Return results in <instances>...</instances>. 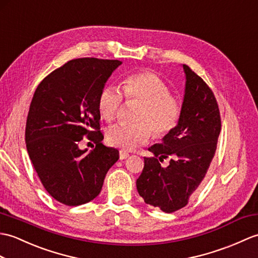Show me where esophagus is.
I'll return each mask as SVG.
<instances>
[{
	"label": "esophagus",
	"instance_id": "esophagus-1",
	"mask_svg": "<svg viewBox=\"0 0 258 258\" xmlns=\"http://www.w3.org/2000/svg\"><path fill=\"white\" fill-rule=\"evenodd\" d=\"M128 156H130V154H128V153L124 152V151H119V159H121V160H123V159H126Z\"/></svg>",
	"mask_w": 258,
	"mask_h": 258
}]
</instances>
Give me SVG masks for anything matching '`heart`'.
Segmentation results:
<instances>
[{"label":"heart","instance_id":"1","mask_svg":"<svg viewBox=\"0 0 258 258\" xmlns=\"http://www.w3.org/2000/svg\"><path fill=\"white\" fill-rule=\"evenodd\" d=\"M122 92L127 101L142 103L136 115V124L118 123L107 130L106 139L112 146L130 151L146 144L152 131L163 137L177 126L181 115V105L160 77L142 71L124 78ZM122 93L114 87L102 89L98 99V109L102 118L111 122L117 115L122 104Z\"/></svg>","mask_w":258,"mask_h":258}]
</instances>
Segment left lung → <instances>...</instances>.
Instances as JSON below:
<instances>
[{"label":"left lung","mask_w":258,"mask_h":258,"mask_svg":"<svg viewBox=\"0 0 258 258\" xmlns=\"http://www.w3.org/2000/svg\"><path fill=\"white\" fill-rule=\"evenodd\" d=\"M182 67L185 89L180 118L163 143L148 148L154 156L144 157V169L136 180L144 201L166 213L188 205L214 157L221 132L212 90L187 64ZM166 158H171L170 165L163 167L160 163Z\"/></svg>","instance_id":"obj_1"}]
</instances>
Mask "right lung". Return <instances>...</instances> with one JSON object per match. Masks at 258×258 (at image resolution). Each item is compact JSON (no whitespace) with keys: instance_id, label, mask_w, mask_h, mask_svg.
Returning <instances> with one entry per match:
<instances>
[{"instance_id":"right-lung-1","label":"right lung","mask_w":258,"mask_h":258,"mask_svg":"<svg viewBox=\"0 0 258 258\" xmlns=\"http://www.w3.org/2000/svg\"><path fill=\"white\" fill-rule=\"evenodd\" d=\"M122 61L79 58L66 62L41 81L29 106L25 142L34 168L53 199L76 207L93 200L118 157L102 144L98 99ZM96 148H79L83 137Z\"/></svg>"}]
</instances>
